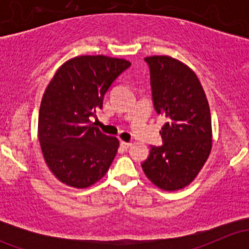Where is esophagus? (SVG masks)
<instances>
[{
    "instance_id": "34e87169",
    "label": "esophagus",
    "mask_w": 249,
    "mask_h": 249,
    "mask_svg": "<svg viewBox=\"0 0 249 249\" xmlns=\"http://www.w3.org/2000/svg\"><path fill=\"white\" fill-rule=\"evenodd\" d=\"M120 145H122V147L124 148V149H129V148L131 147V143H130V142H124V141H122V142H120Z\"/></svg>"
}]
</instances>
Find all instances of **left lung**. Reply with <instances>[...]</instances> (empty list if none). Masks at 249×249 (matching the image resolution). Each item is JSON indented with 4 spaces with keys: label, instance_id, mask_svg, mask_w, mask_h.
<instances>
[{
    "label": "left lung",
    "instance_id": "obj_1",
    "mask_svg": "<svg viewBox=\"0 0 249 249\" xmlns=\"http://www.w3.org/2000/svg\"><path fill=\"white\" fill-rule=\"evenodd\" d=\"M149 67L154 109L167 118L162 145L150 147L142 169L160 189H182L195 179L212 148V122L199 78L170 56L144 57Z\"/></svg>",
    "mask_w": 249,
    "mask_h": 249
}]
</instances>
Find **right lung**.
<instances>
[{"label": "right lung", "mask_w": 249, "mask_h": 249, "mask_svg": "<svg viewBox=\"0 0 249 249\" xmlns=\"http://www.w3.org/2000/svg\"><path fill=\"white\" fill-rule=\"evenodd\" d=\"M131 66L124 59L83 55L65 62L42 97L38 140L49 170L60 182L87 188L101 179L117 154L119 141L90 122L105 94Z\"/></svg>", "instance_id": "1"}]
</instances>
